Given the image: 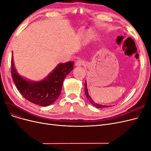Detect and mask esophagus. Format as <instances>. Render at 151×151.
<instances>
[{"label":"esophagus","instance_id":"esophagus-1","mask_svg":"<svg viewBox=\"0 0 151 151\" xmlns=\"http://www.w3.org/2000/svg\"><path fill=\"white\" fill-rule=\"evenodd\" d=\"M85 64H86V62L83 60H77L76 63V66H82V65H84Z\"/></svg>","mask_w":151,"mask_h":151}]
</instances>
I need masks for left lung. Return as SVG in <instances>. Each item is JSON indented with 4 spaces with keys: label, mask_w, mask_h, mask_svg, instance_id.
<instances>
[{
    "label": "left lung",
    "mask_w": 151,
    "mask_h": 151,
    "mask_svg": "<svg viewBox=\"0 0 151 151\" xmlns=\"http://www.w3.org/2000/svg\"><path fill=\"white\" fill-rule=\"evenodd\" d=\"M84 87H85V94L87 98H88V99L89 101V102L92 104L94 106L98 108H104V107H108V106H105V105H101V104H98L97 103H95L92 99L91 98V97L89 96V95L88 94V89H87V83H86V81H85V84H84Z\"/></svg>",
    "instance_id": "obj_1"
}]
</instances>
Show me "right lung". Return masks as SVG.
Wrapping results in <instances>:
<instances>
[{"label": "right lung", "instance_id": "1", "mask_svg": "<svg viewBox=\"0 0 151 151\" xmlns=\"http://www.w3.org/2000/svg\"><path fill=\"white\" fill-rule=\"evenodd\" d=\"M74 68V62L59 64L46 79L40 82L26 81L17 74L11 58V75L17 90L28 101L42 106L52 104L60 95L63 81Z\"/></svg>", "mask_w": 151, "mask_h": 151}]
</instances>
